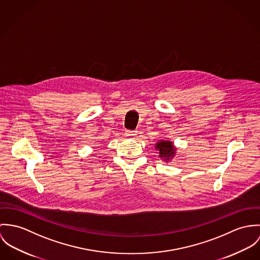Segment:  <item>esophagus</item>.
<instances>
[{
  "mask_svg": "<svg viewBox=\"0 0 260 260\" xmlns=\"http://www.w3.org/2000/svg\"><path fill=\"white\" fill-rule=\"evenodd\" d=\"M125 136H126L127 138L134 139V138H136V137H137V132H134V131H127V132L125 133Z\"/></svg>",
  "mask_w": 260,
  "mask_h": 260,
  "instance_id": "34e87169",
  "label": "esophagus"
}]
</instances>
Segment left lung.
<instances>
[{
  "instance_id": "obj_1",
  "label": "left lung",
  "mask_w": 260,
  "mask_h": 260,
  "mask_svg": "<svg viewBox=\"0 0 260 260\" xmlns=\"http://www.w3.org/2000/svg\"><path fill=\"white\" fill-rule=\"evenodd\" d=\"M155 149L158 151V156L166 162L173 160L175 153L176 147L173 145V142L160 140L155 144Z\"/></svg>"
}]
</instances>
